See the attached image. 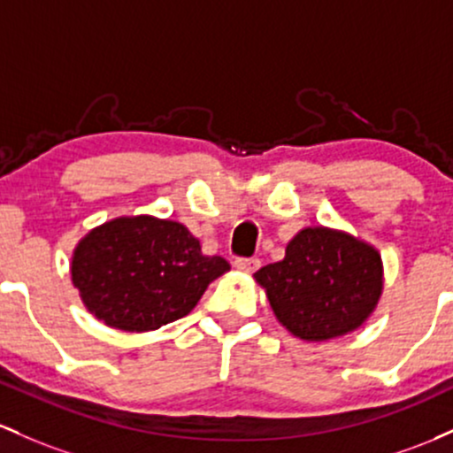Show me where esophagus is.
<instances>
[{"instance_id":"obj_1","label":"esophagus","mask_w":453,"mask_h":453,"mask_svg":"<svg viewBox=\"0 0 453 453\" xmlns=\"http://www.w3.org/2000/svg\"><path fill=\"white\" fill-rule=\"evenodd\" d=\"M258 265H261V261H258V258H237L235 261V267L240 269V272H246V273L257 272Z\"/></svg>"}]
</instances>
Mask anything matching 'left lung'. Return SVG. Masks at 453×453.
<instances>
[{"label": "left lung", "mask_w": 453, "mask_h": 453, "mask_svg": "<svg viewBox=\"0 0 453 453\" xmlns=\"http://www.w3.org/2000/svg\"><path fill=\"white\" fill-rule=\"evenodd\" d=\"M273 314L293 336L321 342L353 332L377 308L383 263L370 243L342 231L308 226L282 261L254 273Z\"/></svg>", "instance_id": "obj_1"}]
</instances>
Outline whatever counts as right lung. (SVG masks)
Wrapping results in <instances>:
<instances>
[{"instance_id":"obj_1","label":"right lung","mask_w":453,"mask_h":453,"mask_svg":"<svg viewBox=\"0 0 453 453\" xmlns=\"http://www.w3.org/2000/svg\"><path fill=\"white\" fill-rule=\"evenodd\" d=\"M226 269L225 258L205 257L180 222L115 218L79 242L73 284L98 321L124 332H150L186 317Z\"/></svg>"}]
</instances>
